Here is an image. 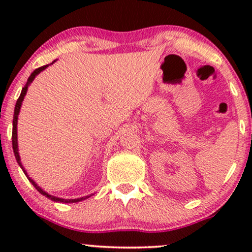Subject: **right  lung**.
<instances>
[{"label":"right lung","instance_id":"right-lung-1","mask_svg":"<svg viewBox=\"0 0 252 252\" xmlns=\"http://www.w3.org/2000/svg\"><path fill=\"white\" fill-rule=\"evenodd\" d=\"M46 67H47V65H45V66H41V67H39V68H36V70H34L33 73L31 74L30 78H28L27 83H26V85L24 86V89H22V91H21V94H20L19 99H17V102H16L15 110H14V117H13V134H11V142H13V150H14V154H15L16 161H17V163L20 164V167H21L22 169H24V167H22V164H21V161H20L19 152H17V134H16L17 115H19V112H20V108H21V103H22V100H24V98H25V94H26V92H27L28 85H30V84H31L32 82H33V79H34V78H35L36 74H39L40 72H41L42 70H45ZM24 173H25L26 175H27V173L25 172V169H24ZM28 180H30V181L32 182V185H33V186L35 187V189H36L37 190H39V192L41 193L42 195L47 196L48 199H51V200H53V201H58V202H78V201H82V200H84V199L89 198V196H85V198H78V199H60V198H57V196L50 195V194H47V193H46V192H43V190H42L41 189H40L39 186H37V185L35 184V182H34L33 180H31L30 178H28Z\"/></svg>","mask_w":252,"mask_h":252}]
</instances>
